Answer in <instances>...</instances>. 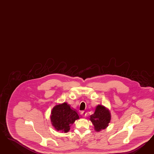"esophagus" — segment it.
Returning <instances> with one entry per match:
<instances>
[{
	"label": "esophagus",
	"mask_w": 154,
	"mask_h": 154,
	"mask_svg": "<svg viewBox=\"0 0 154 154\" xmlns=\"http://www.w3.org/2000/svg\"><path fill=\"white\" fill-rule=\"evenodd\" d=\"M81 115L82 116L86 117L87 116V113L85 112V111H82V112H81Z\"/></svg>",
	"instance_id": "esophagus-1"
}]
</instances>
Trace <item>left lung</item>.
Here are the masks:
<instances>
[{
    "instance_id": "8db88e82",
    "label": "left lung",
    "mask_w": 154,
    "mask_h": 154,
    "mask_svg": "<svg viewBox=\"0 0 154 154\" xmlns=\"http://www.w3.org/2000/svg\"><path fill=\"white\" fill-rule=\"evenodd\" d=\"M111 113L109 109L102 105H98L94 113L90 116V120L97 131L106 129L111 121Z\"/></svg>"
}]
</instances>
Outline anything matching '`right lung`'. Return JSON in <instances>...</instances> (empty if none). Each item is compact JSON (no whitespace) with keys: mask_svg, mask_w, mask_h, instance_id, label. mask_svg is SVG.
Returning <instances> with one entry per match:
<instances>
[{"mask_svg":"<svg viewBox=\"0 0 154 154\" xmlns=\"http://www.w3.org/2000/svg\"><path fill=\"white\" fill-rule=\"evenodd\" d=\"M52 125L56 131L67 133L75 121L79 119L77 111L66 103L57 104L52 109L50 116Z\"/></svg>","mask_w":154,"mask_h":154,"instance_id":"obj_1","label":"right lung"}]
</instances>
